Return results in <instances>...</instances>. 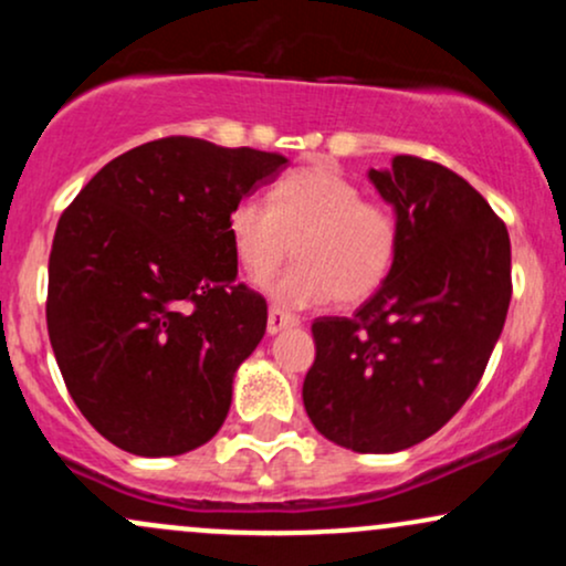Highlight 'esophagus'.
Returning a JSON list of instances; mask_svg holds the SVG:
<instances>
[{"instance_id":"34e87169","label":"esophagus","mask_w":566,"mask_h":566,"mask_svg":"<svg viewBox=\"0 0 566 566\" xmlns=\"http://www.w3.org/2000/svg\"><path fill=\"white\" fill-rule=\"evenodd\" d=\"M290 327H297V316H292V314H287V311L271 305L269 308V335H276V333H282V329H290Z\"/></svg>"}]
</instances>
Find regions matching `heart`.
Instances as JSON below:
<instances>
[{"mask_svg":"<svg viewBox=\"0 0 566 566\" xmlns=\"http://www.w3.org/2000/svg\"><path fill=\"white\" fill-rule=\"evenodd\" d=\"M229 237L244 274L271 276L292 255L301 258L265 284L276 303H365L391 274L399 226L380 201L361 199V188L329 165H308L284 175L274 201L242 197L229 212Z\"/></svg>","mask_w":566,"mask_h":566,"instance_id":"1","label":"heart"}]
</instances>
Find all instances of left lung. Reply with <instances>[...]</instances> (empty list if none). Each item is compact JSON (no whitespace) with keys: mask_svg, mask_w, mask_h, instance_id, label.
<instances>
[{"mask_svg":"<svg viewBox=\"0 0 566 566\" xmlns=\"http://www.w3.org/2000/svg\"><path fill=\"white\" fill-rule=\"evenodd\" d=\"M399 226L382 287L311 324L303 405L322 437L399 452L437 433L482 380L511 303L509 229L458 172L420 157L369 170Z\"/></svg>","mask_w":566,"mask_h":566,"instance_id":"obj_1","label":"left lung"}]
</instances>
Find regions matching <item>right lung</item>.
Returning <instances> with one entry per match:
<instances>
[{"label":"right lung","instance_id":"1","mask_svg":"<svg viewBox=\"0 0 566 566\" xmlns=\"http://www.w3.org/2000/svg\"><path fill=\"white\" fill-rule=\"evenodd\" d=\"M287 159L170 135L108 161L57 220L48 333L71 399L143 458L210 441L269 322L237 279L229 212Z\"/></svg>","mask_w":566,"mask_h":566}]
</instances>
